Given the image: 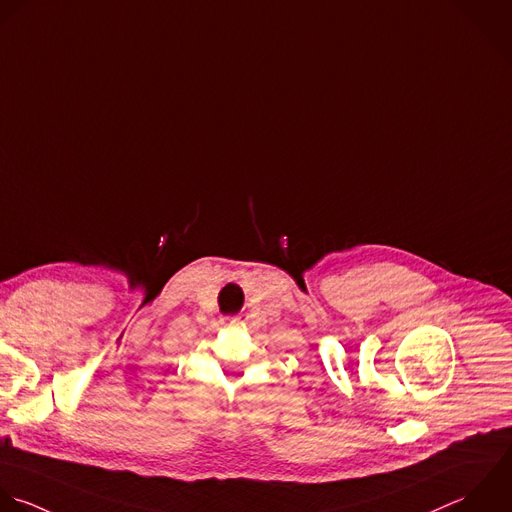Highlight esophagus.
<instances>
[{"instance_id":"esophagus-1","label":"esophagus","mask_w":512,"mask_h":512,"mask_svg":"<svg viewBox=\"0 0 512 512\" xmlns=\"http://www.w3.org/2000/svg\"><path fill=\"white\" fill-rule=\"evenodd\" d=\"M229 323H231V325H239V323H241V319H239V317H231V319H229Z\"/></svg>"}]
</instances>
